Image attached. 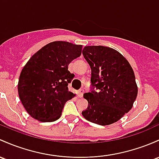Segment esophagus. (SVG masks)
<instances>
[{"instance_id":"1","label":"esophagus","mask_w":159,"mask_h":159,"mask_svg":"<svg viewBox=\"0 0 159 159\" xmlns=\"http://www.w3.org/2000/svg\"><path fill=\"white\" fill-rule=\"evenodd\" d=\"M84 90H80L79 91H78V97H83V94H84Z\"/></svg>"}]
</instances>
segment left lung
<instances>
[{"mask_svg":"<svg viewBox=\"0 0 159 159\" xmlns=\"http://www.w3.org/2000/svg\"><path fill=\"white\" fill-rule=\"evenodd\" d=\"M82 53L91 69L92 86L98 90L84 94L88 107L82 116L94 124L111 125L132 109L137 98L133 69L122 54L111 48L86 46Z\"/></svg>","mask_w":159,"mask_h":159,"instance_id":"obj_1","label":"left lung"}]
</instances>
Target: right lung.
<instances>
[{
	"instance_id": "right-lung-1",
	"label": "right lung",
	"mask_w": 159,
	"mask_h": 159,
	"mask_svg": "<svg viewBox=\"0 0 159 159\" xmlns=\"http://www.w3.org/2000/svg\"><path fill=\"white\" fill-rule=\"evenodd\" d=\"M82 45L67 41L48 43L29 59L20 73L19 97L34 119L51 122L59 119L68 100L75 94L68 89L74 75L68 66L81 56Z\"/></svg>"
}]
</instances>
